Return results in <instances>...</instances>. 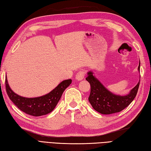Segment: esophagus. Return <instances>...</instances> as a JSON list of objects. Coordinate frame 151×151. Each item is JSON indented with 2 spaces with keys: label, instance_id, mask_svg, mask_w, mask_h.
Instances as JSON below:
<instances>
[{
  "label": "esophagus",
  "instance_id": "34e87169",
  "mask_svg": "<svg viewBox=\"0 0 151 151\" xmlns=\"http://www.w3.org/2000/svg\"><path fill=\"white\" fill-rule=\"evenodd\" d=\"M85 77V72L83 71H80L78 72V73L76 75L75 78L78 81H81V80L84 78Z\"/></svg>",
  "mask_w": 151,
  "mask_h": 151
}]
</instances>
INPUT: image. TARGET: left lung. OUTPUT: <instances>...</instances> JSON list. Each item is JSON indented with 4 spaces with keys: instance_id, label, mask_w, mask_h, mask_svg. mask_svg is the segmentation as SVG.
Masks as SVG:
<instances>
[{
    "instance_id": "1",
    "label": "left lung",
    "mask_w": 151,
    "mask_h": 151,
    "mask_svg": "<svg viewBox=\"0 0 151 151\" xmlns=\"http://www.w3.org/2000/svg\"><path fill=\"white\" fill-rule=\"evenodd\" d=\"M138 71H140V61L138 66ZM86 80L91 85V93L88 101L93 109L101 114L109 115L121 111L128 106L135 97L136 96L139 81L135 87L130 90L127 95L115 94L106 88L103 84L93 75V72H87Z\"/></svg>"
}]
</instances>
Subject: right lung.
Instances as JSON below:
<instances>
[{
  "label": "right lung",
  "mask_w": 151,
  "mask_h": 151,
  "mask_svg": "<svg viewBox=\"0 0 151 151\" xmlns=\"http://www.w3.org/2000/svg\"><path fill=\"white\" fill-rule=\"evenodd\" d=\"M71 83L72 79L64 80L47 94L36 98H26L19 96L12 90L6 77V90L10 99L22 111L35 116L51 113L57 105L63 92Z\"/></svg>",
  "instance_id": "right-lung-1"
}]
</instances>
